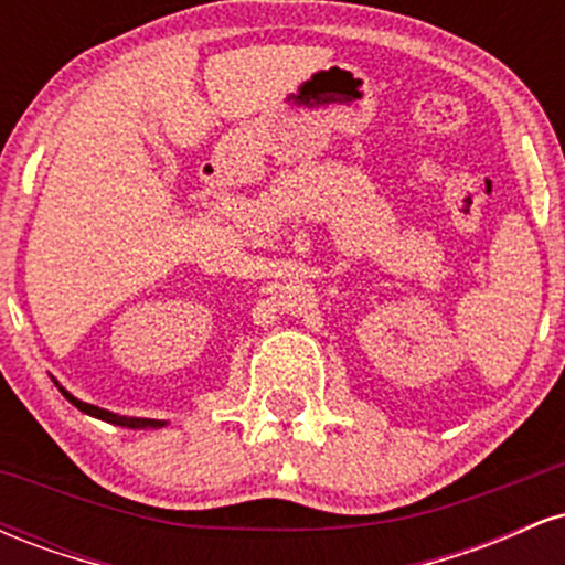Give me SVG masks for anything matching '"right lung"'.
Here are the masks:
<instances>
[{
    "label": "right lung",
    "mask_w": 565,
    "mask_h": 565,
    "mask_svg": "<svg viewBox=\"0 0 565 565\" xmlns=\"http://www.w3.org/2000/svg\"><path fill=\"white\" fill-rule=\"evenodd\" d=\"M55 385H57V380H55ZM57 391H61L63 395H66V401L68 404H74L76 408H79V412H84V414H89V417H95V419H103V423H111V425H119V427H129V430H148V427H151V430H157V427H164L167 423L164 419H138V417H121V414H114V412H108V408H100V406H93V404H87V401H79L76 398V395H71L66 387H61L57 385Z\"/></svg>",
    "instance_id": "1"
}]
</instances>
